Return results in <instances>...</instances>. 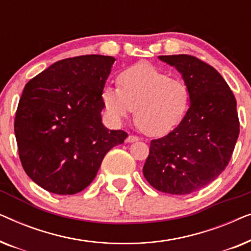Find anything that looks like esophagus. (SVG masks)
<instances>
[{
    "label": "esophagus",
    "mask_w": 251,
    "mask_h": 251,
    "mask_svg": "<svg viewBox=\"0 0 251 251\" xmlns=\"http://www.w3.org/2000/svg\"><path fill=\"white\" fill-rule=\"evenodd\" d=\"M139 138L137 136H133V135H130L128 136V138L126 139V143H135V142H138Z\"/></svg>",
    "instance_id": "1"
}]
</instances>
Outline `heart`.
Returning <instances> with one entry per match:
<instances>
[{
    "instance_id": "b5f03b06",
    "label": "heart",
    "mask_w": 251,
    "mask_h": 251,
    "mask_svg": "<svg viewBox=\"0 0 251 251\" xmlns=\"http://www.w3.org/2000/svg\"><path fill=\"white\" fill-rule=\"evenodd\" d=\"M119 88L106 85L101 99L115 121L128 118L135 109L138 128L150 136H163L174 130L190 107V90L183 81L149 63L126 68L118 76Z\"/></svg>"
}]
</instances>
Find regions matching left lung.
<instances>
[{"instance_id":"left-lung-1","label":"left lung","mask_w":251,"mask_h":251,"mask_svg":"<svg viewBox=\"0 0 251 251\" xmlns=\"http://www.w3.org/2000/svg\"><path fill=\"white\" fill-rule=\"evenodd\" d=\"M174 66L190 90V108L177 128L151 142L144 177L163 193L190 194L227 167L240 132L236 100L210 65L188 54L159 56Z\"/></svg>"}]
</instances>
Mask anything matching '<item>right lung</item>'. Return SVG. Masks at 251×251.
Masks as SVG:
<instances>
[{
  "label": "right lung",
  "instance_id": "add662e5",
  "mask_svg": "<svg viewBox=\"0 0 251 251\" xmlns=\"http://www.w3.org/2000/svg\"><path fill=\"white\" fill-rule=\"evenodd\" d=\"M115 58L85 54L57 61L28 81L15 119L25 173L59 195L83 191L106 153L128 133L101 122V91Z\"/></svg>",
  "mask_w": 251,
  "mask_h": 251
}]
</instances>
